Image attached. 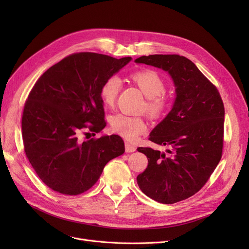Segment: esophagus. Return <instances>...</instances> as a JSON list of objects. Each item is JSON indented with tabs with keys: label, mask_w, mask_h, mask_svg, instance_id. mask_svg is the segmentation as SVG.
<instances>
[{
	"label": "esophagus",
	"mask_w": 249,
	"mask_h": 249,
	"mask_svg": "<svg viewBox=\"0 0 249 249\" xmlns=\"http://www.w3.org/2000/svg\"><path fill=\"white\" fill-rule=\"evenodd\" d=\"M136 150V147L130 144L128 142H125V151L126 152H134Z\"/></svg>",
	"instance_id": "1"
}]
</instances>
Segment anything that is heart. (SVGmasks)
Listing matches in <instances>:
<instances>
[{
    "instance_id": "b5f03b06",
    "label": "heart",
    "mask_w": 249,
    "mask_h": 249,
    "mask_svg": "<svg viewBox=\"0 0 249 249\" xmlns=\"http://www.w3.org/2000/svg\"><path fill=\"white\" fill-rule=\"evenodd\" d=\"M131 81L147 98L146 111L152 119H160L169 108V100L162 93L165 84L158 71L153 70L137 71L130 75ZM121 89L120 78L116 75L108 76L100 88V98L105 106L114 105ZM111 128L115 133L128 141H135L147 130V124L141 117L118 114L111 118Z\"/></svg>"
}]
</instances>
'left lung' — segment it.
<instances>
[{
	"mask_svg": "<svg viewBox=\"0 0 249 249\" xmlns=\"http://www.w3.org/2000/svg\"><path fill=\"white\" fill-rule=\"evenodd\" d=\"M167 71L176 86L172 111L150 133L165 153L138 147L148 165L137 177L140 190L162 204H174L198 193L215 171L223 149L224 105L217 88L185 56L153 54L135 60Z\"/></svg>",
	"mask_w": 249,
	"mask_h": 249,
	"instance_id": "left-lung-1",
	"label": "left lung"
}]
</instances>
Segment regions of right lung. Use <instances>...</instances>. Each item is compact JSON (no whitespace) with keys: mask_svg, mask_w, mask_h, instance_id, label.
<instances>
[{"mask_svg":"<svg viewBox=\"0 0 249 249\" xmlns=\"http://www.w3.org/2000/svg\"><path fill=\"white\" fill-rule=\"evenodd\" d=\"M131 57L78 52L49 68L24 105L22 137L26 156L44 184L75 196L93 187L105 165L125 151L118 135L81 141L106 126L100 88Z\"/></svg>","mask_w":249,"mask_h":249,"instance_id":"right-lung-1","label":"right lung"}]
</instances>
